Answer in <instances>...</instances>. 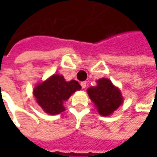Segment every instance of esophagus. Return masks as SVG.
I'll list each match as a JSON object with an SVG mask.
<instances>
[{"label": "esophagus", "instance_id": "esophagus-1", "mask_svg": "<svg viewBox=\"0 0 157 157\" xmlns=\"http://www.w3.org/2000/svg\"><path fill=\"white\" fill-rule=\"evenodd\" d=\"M80 85H81V86H82V88H83V89H85V88L86 87V82H81V83H80Z\"/></svg>", "mask_w": 157, "mask_h": 157}]
</instances>
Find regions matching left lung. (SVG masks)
I'll list each match as a JSON object with an SVG mask.
<instances>
[{"mask_svg": "<svg viewBox=\"0 0 157 157\" xmlns=\"http://www.w3.org/2000/svg\"><path fill=\"white\" fill-rule=\"evenodd\" d=\"M96 83L95 86L87 89L88 96L100 115L109 116L123 104V96L119 87L108 78H102Z\"/></svg>", "mask_w": 157, "mask_h": 157, "instance_id": "left-lung-1", "label": "left lung"}]
</instances>
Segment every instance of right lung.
<instances>
[{
  "label": "right lung",
  "mask_w": 157,
  "mask_h": 157,
  "mask_svg": "<svg viewBox=\"0 0 157 157\" xmlns=\"http://www.w3.org/2000/svg\"><path fill=\"white\" fill-rule=\"evenodd\" d=\"M80 89L78 81H66L63 75L53 74L34 87L33 95L43 111L56 115L65 110L63 102Z\"/></svg>",
  "instance_id": "1"
}]
</instances>
